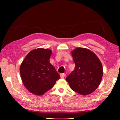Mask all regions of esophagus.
Listing matches in <instances>:
<instances>
[{
    "label": "esophagus",
    "mask_w": 120,
    "mask_h": 120,
    "mask_svg": "<svg viewBox=\"0 0 120 120\" xmlns=\"http://www.w3.org/2000/svg\"><path fill=\"white\" fill-rule=\"evenodd\" d=\"M65 76H66V74H64H64H60V77H61V78H64V77Z\"/></svg>",
    "instance_id": "1"
}]
</instances>
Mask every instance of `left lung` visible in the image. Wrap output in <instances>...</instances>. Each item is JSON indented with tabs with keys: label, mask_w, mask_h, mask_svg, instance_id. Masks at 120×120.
I'll return each mask as SVG.
<instances>
[{
	"label": "left lung",
	"mask_w": 120,
	"mask_h": 120,
	"mask_svg": "<svg viewBox=\"0 0 120 120\" xmlns=\"http://www.w3.org/2000/svg\"><path fill=\"white\" fill-rule=\"evenodd\" d=\"M75 64L74 71L66 79L73 90L82 95L93 93L99 86L103 76V67L94 53L77 48L71 52Z\"/></svg>",
	"instance_id": "8db88e82"
}]
</instances>
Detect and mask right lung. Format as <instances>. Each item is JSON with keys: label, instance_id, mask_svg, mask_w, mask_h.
Listing matches in <instances>:
<instances>
[{"label": "right lung", "instance_id": "1", "mask_svg": "<svg viewBox=\"0 0 120 120\" xmlns=\"http://www.w3.org/2000/svg\"><path fill=\"white\" fill-rule=\"evenodd\" d=\"M52 51L38 48L31 51L20 67L22 82L28 91L42 95L52 88L60 75L50 62Z\"/></svg>", "mask_w": 120, "mask_h": 120}]
</instances>
